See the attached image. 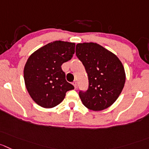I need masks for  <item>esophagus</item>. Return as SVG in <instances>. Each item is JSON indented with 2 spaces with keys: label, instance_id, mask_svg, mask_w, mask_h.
<instances>
[{
  "label": "esophagus",
  "instance_id": "esophagus-1",
  "mask_svg": "<svg viewBox=\"0 0 149 149\" xmlns=\"http://www.w3.org/2000/svg\"><path fill=\"white\" fill-rule=\"evenodd\" d=\"M72 84H73V86H74V88H77V82L74 81L73 83H72Z\"/></svg>",
  "mask_w": 149,
  "mask_h": 149
}]
</instances>
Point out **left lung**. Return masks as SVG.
<instances>
[{
	"mask_svg": "<svg viewBox=\"0 0 149 149\" xmlns=\"http://www.w3.org/2000/svg\"><path fill=\"white\" fill-rule=\"evenodd\" d=\"M76 56L83 63L88 78V88L79 91L83 104L94 111L104 110L119 97L126 80L118 58L97 43L76 45Z\"/></svg>",
	"mask_w": 149,
	"mask_h": 149,
	"instance_id": "obj_1",
	"label": "left lung"
}]
</instances>
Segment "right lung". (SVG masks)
Here are the masks:
<instances>
[{
  "instance_id": "1",
  "label": "right lung",
  "mask_w": 149,
  "mask_h": 149,
  "mask_svg": "<svg viewBox=\"0 0 149 149\" xmlns=\"http://www.w3.org/2000/svg\"><path fill=\"white\" fill-rule=\"evenodd\" d=\"M75 44L55 41L34 52L24 68L25 86L39 106L51 108L60 104L74 86L66 80L61 65L71 60Z\"/></svg>"
}]
</instances>
